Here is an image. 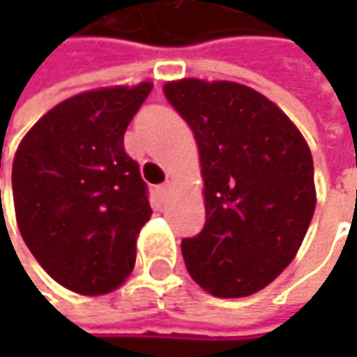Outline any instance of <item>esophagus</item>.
I'll return each mask as SVG.
<instances>
[{
    "label": "esophagus",
    "instance_id": "esophagus-1",
    "mask_svg": "<svg viewBox=\"0 0 357 357\" xmlns=\"http://www.w3.org/2000/svg\"><path fill=\"white\" fill-rule=\"evenodd\" d=\"M169 188H171V183H162V185L157 186V195L160 199H165L167 197V192H169Z\"/></svg>",
    "mask_w": 357,
    "mask_h": 357
}]
</instances>
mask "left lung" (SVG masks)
Listing matches in <instances>:
<instances>
[{
	"mask_svg": "<svg viewBox=\"0 0 357 357\" xmlns=\"http://www.w3.org/2000/svg\"><path fill=\"white\" fill-rule=\"evenodd\" d=\"M162 91L195 132L204 181L206 222L181 244L186 270L216 298L254 294L292 262L314 216L308 143L246 85L181 79Z\"/></svg>",
	"mask_w": 357,
	"mask_h": 357,
	"instance_id": "8db88e82",
	"label": "left lung"
}]
</instances>
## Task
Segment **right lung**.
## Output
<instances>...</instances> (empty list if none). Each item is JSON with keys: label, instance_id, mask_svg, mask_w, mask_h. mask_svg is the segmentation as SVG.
<instances>
[{"label": "right lung", "instance_id": "add662e5", "mask_svg": "<svg viewBox=\"0 0 357 357\" xmlns=\"http://www.w3.org/2000/svg\"><path fill=\"white\" fill-rule=\"evenodd\" d=\"M151 89L79 93L39 119L13 158L21 236L49 276L79 294H107L135 266L153 211L123 139Z\"/></svg>", "mask_w": 357, "mask_h": 357}]
</instances>
